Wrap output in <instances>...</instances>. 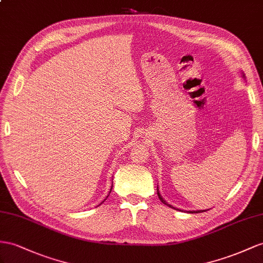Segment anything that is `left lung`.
Returning a JSON list of instances; mask_svg holds the SVG:
<instances>
[{
	"label": "left lung",
	"instance_id": "8db88e82",
	"mask_svg": "<svg viewBox=\"0 0 263 263\" xmlns=\"http://www.w3.org/2000/svg\"><path fill=\"white\" fill-rule=\"evenodd\" d=\"M242 78H243V79H246V76H245V73L243 72H242ZM158 191V196H159V199H160V201L161 202H162V203L163 204H165V205H167V206H170V208H172V209H176V208H174L173 205H171V204H169V203H167V202L162 198V197H161V194H160V192H159V189H157ZM176 210H179V209H176ZM179 211H181V210H179ZM203 211H205V210H198V211H189V213H200V212H203Z\"/></svg>",
	"mask_w": 263,
	"mask_h": 263
}]
</instances>
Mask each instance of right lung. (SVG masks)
Listing matches in <instances>:
<instances>
[{"label":"right lung","mask_w":263,"mask_h":263,"mask_svg":"<svg viewBox=\"0 0 263 263\" xmlns=\"http://www.w3.org/2000/svg\"><path fill=\"white\" fill-rule=\"evenodd\" d=\"M112 186H113V185H112ZM112 186H111V189H110V192H109V194H110V193H111V191H112ZM109 194H107V197H109ZM107 197H106V198H107ZM106 198H105V199H104V201H105V200H106ZM104 201H102V202H101V204H102V203H103V202H104ZM99 205H100V204H99Z\"/></svg>","instance_id":"add662e5"}]
</instances>
